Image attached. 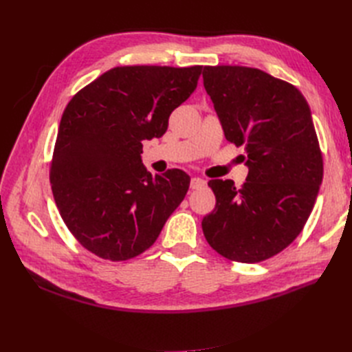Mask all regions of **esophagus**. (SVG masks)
Segmentation results:
<instances>
[{
  "instance_id": "obj_1",
  "label": "esophagus",
  "mask_w": 352,
  "mask_h": 352,
  "mask_svg": "<svg viewBox=\"0 0 352 352\" xmlns=\"http://www.w3.org/2000/svg\"><path fill=\"white\" fill-rule=\"evenodd\" d=\"M204 186V180L199 177H192L190 179V189H199Z\"/></svg>"
}]
</instances>
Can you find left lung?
Segmentation results:
<instances>
[{
  "instance_id": "obj_1",
  "label": "left lung",
  "mask_w": 352,
  "mask_h": 352,
  "mask_svg": "<svg viewBox=\"0 0 352 352\" xmlns=\"http://www.w3.org/2000/svg\"><path fill=\"white\" fill-rule=\"evenodd\" d=\"M204 88L226 140L243 146L247 182L211 179L216 207L202 219L210 247L239 263L285 250L310 217L323 179L311 110L294 85L258 69L206 66Z\"/></svg>"
}]
</instances>
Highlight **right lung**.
Returning a JSON list of instances; mask_svg holds the SVG:
<instances>
[{"label": "right lung", "instance_id": "add662e5", "mask_svg": "<svg viewBox=\"0 0 352 352\" xmlns=\"http://www.w3.org/2000/svg\"><path fill=\"white\" fill-rule=\"evenodd\" d=\"M202 66L114 67L80 89L61 116L51 188L82 247L124 261L146 251L184 201L190 177L153 176L142 141L163 136L172 111L197 88Z\"/></svg>", "mask_w": 352, "mask_h": 352}]
</instances>
